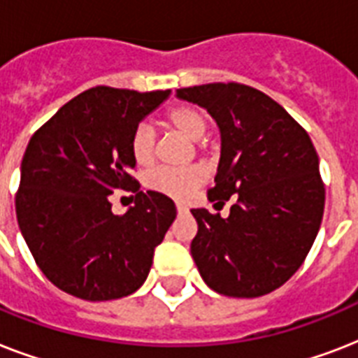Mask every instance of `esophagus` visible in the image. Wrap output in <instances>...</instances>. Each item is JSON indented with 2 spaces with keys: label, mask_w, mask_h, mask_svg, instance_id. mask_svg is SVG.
<instances>
[{
  "label": "esophagus",
  "mask_w": 358,
  "mask_h": 358,
  "mask_svg": "<svg viewBox=\"0 0 358 358\" xmlns=\"http://www.w3.org/2000/svg\"><path fill=\"white\" fill-rule=\"evenodd\" d=\"M176 210H178V213H187V212H189V208L184 206V204H178V206H176Z\"/></svg>",
  "instance_id": "34e87169"
}]
</instances>
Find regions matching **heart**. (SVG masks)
I'll return each instance as SVG.
<instances>
[{"label":"heart","instance_id":"1","mask_svg":"<svg viewBox=\"0 0 358 358\" xmlns=\"http://www.w3.org/2000/svg\"><path fill=\"white\" fill-rule=\"evenodd\" d=\"M165 124L174 129L176 134L184 135L185 139L199 141L206 134V117L193 106H178L173 108L165 115ZM129 150L137 165H150L154 162V152H156V134L148 124H139L134 129L131 141H129ZM206 180V173L202 167H185V169H156L148 174L146 184L148 187L165 196L185 201L195 193L196 187H201L202 182Z\"/></svg>","mask_w":358,"mask_h":358}]
</instances>
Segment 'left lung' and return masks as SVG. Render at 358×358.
<instances>
[{
    "label": "left lung",
    "mask_w": 358,
    "mask_h": 358,
    "mask_svg": "<svg viewBox=\"0 0 358 358\" xmlns=\"http://www.w3.org/2000/svg\"><path fill=\"white\" fill-rule=\"evenodd\" d=\"M221 131L210 201H229V217L191 210L199 232L191 255L202 280L229 297H260L280 288L305 262L325 208L320 159L310 137L273 98L241 83L178 89Z\"/></svg>",
    "instance_id": "left-lung-1"
}]
</instances>
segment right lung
Returning <instances> with one entry per match:
<instances>
[{"label": "right lung", "instance_id": "right-lung-1", "mask_svg": "<svg viewBox=\"0 0 358 358\" xmlns=\"http://www.w3.org/2000/svg\"><path fill=\"white\" fill-rule=\"evenodd\" d=\"M169 94L94 87L31 137L20 167L16 217L36 266L66 294L120 299L148 277L176 206L157 191H139L129 174L135 167L129 141ZM115 189L136 193L124 216L110 212Z\"/></svg>", "mask_w": 358, "mask_h": 358}]
</instances>
